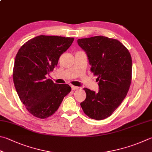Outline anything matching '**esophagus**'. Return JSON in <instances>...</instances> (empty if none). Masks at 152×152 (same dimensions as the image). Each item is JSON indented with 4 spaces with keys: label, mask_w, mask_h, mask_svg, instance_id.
<instances>
[{
    "label": "esophagus",
    "mask_w": 152,
    "mask_h": 152,
    "mask_svg": "<svg viewBox=\"0 0 152 152\" xmlns=\"http://www.w3.org/2000/svg\"><path fill=\"white\" fill-rule=\"evenodd\" d=\"M71 89L74 90V91L77 90V89H79V87H76V86H73V85H71Z\"/></svg>",
    "instance_id": "esophagus-1"
}]
</instances>
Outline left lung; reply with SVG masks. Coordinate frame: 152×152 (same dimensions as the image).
<instances>
[{
    "label": "left lung",
    "mask_w": 152,
    "mask_h": 152,
    "mask_svg": "<svg viewBox=\"0 0 152 152\" xmlns=\"http://www.w3.org/2000/svg\"><path fill=\"white\" fill-rule=\"evenodd\" d=\"M77 43L87 53L99 86L98 93L84 88L87 96L80 104L86 115L101 121L112 115L128 92L132 66L130 53L121 42L104 36L79 39Z\"/></svg>",
    "instance_id": "left-lung-1"
}]
</instances>
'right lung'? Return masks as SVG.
<instances>
[{"label":"right lung","mask_w":152,"mask_h":152,"mask_svg":"<svg viewBox=\"0 0 152 152\" xmlns=\"http://www.w3.org/2000/svg\"><path fill=\"white\" fill-rule=\"evenodd\" d=\"M73 38L38 36L20 48L14 60L13 81L21 102L33 116L44 119L58 110L70 93L67 84H56L46 75L57 66Z\"/></svg>","instance_id":"1"}]
</instances>
